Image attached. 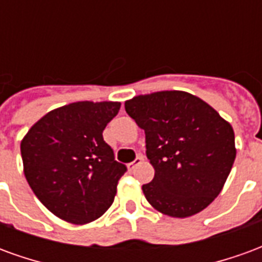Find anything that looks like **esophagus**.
Here are the masks:
<instances>
[{
    "label": "esophagus",
    "instance_id": "1",
    "mask_svg": "<svg viewBox=\"0 0 262 262\" xmlns=\"http://www.w3.org/2000/svg\"><path fill=\"white\" fill-rule=\"evenodd\" d=\"M142 161H143V156H142V154H139L136 159L133 160L132 163H129V164H127V168H129V171L135 170V168H136V165L140 164Z\"/></svg>",
    "mask_w": 262,
    "mask_h": 262
}]
</instances>
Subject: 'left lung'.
Listing matches in <instances>:
<instances>
[{
	"label": "left lung",
	"mask_w": 262,
	"mask_h": 262,
	"mask_svg": "<svg viewBox=\"0 0 262 262\" xmlns=\"http://www.w3.org/2000/svg\"><path fill=\"white\" fill-rule=\"evenodd\" d=\"M146 133L153 181L142 187L148 203L172 217H188L220 193L236 159L234 132L210 105L184 91H160L126 101Z\"/></svg>",
	"instance_id": "left-lung-1"
}]
</instances>
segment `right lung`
<instances>
[{
    "label": "right lung",
    "instance_id": "add662e5",
    "mask_svg": "<svg viewBox=\"0 0 262 262\" xmlns=\"http://www.w3.org/2000/svg\"><path fill=\"white\" fill-rule=\"evenodd\" d=\"M120 102L81 101L50 111L20 142L26 181L60 219L85 225L112 205L126 165L102 136Z\"/></svg>",
    "mask_w": 262,
    "mask_h": 262
}]
</instances>
